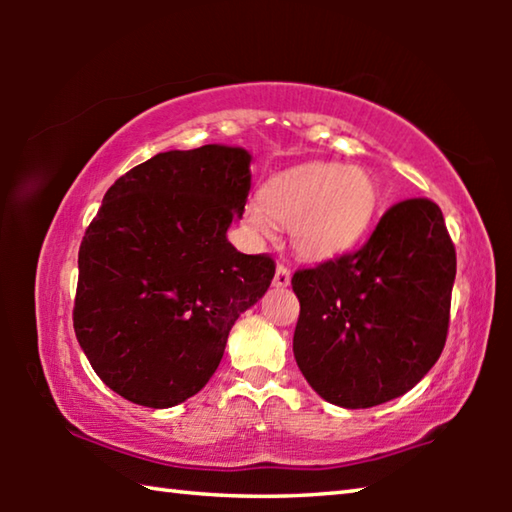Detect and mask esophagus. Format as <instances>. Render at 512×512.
Masks as SVG:
<instances>
[{
	"mask_svg": "<svg viewBox=\"0 0 512 512\" xmlns=\"http://www.w3.org/2000/svg\"><path fill=\"white\" fill-rule=\"evenodd\" d=\"M289 282H291V271H289V266L277 264V268H275V277H273V284H275V287H289Z\"/></svg>",
	"mask_w": 512,
	"mask_h": 512,
	"instance_id": "esophagus-1",
	"label": "esophagus"
}]
</instances>
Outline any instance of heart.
<instances>
[{
    "instance_id": "b5f03b06",
    "label": "heart",
    "mask_w": 512,
    "mask_h": 512,
    "mask_svg": "<svg viewBox=\"0 0 512 512\" xmlns=\"http://www.w3.org/2000/svg\"><path fill=\"white\" fill-rule=\"evenodd\" d=\"M379 205L368 171L339 162H307L277 173L246 210V225L259 239L287 225L289 241L302 259H332L366 235Z\"/></svg>"
}]
</instances>
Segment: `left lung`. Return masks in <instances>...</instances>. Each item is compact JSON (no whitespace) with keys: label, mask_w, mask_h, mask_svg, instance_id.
Listing matches in <instances>:
<instances>
[{"label":"left lung","mask_w":512,"mask_h":512,"mask_svg":"<svg viewBox=\"0 0 512 512\" xmlns=\"http://www.w3.org/2000/svg\"><path fill=\"white\" fill-rule=\"evenodd\" d=\"M454 277V241L429 198L388 207L352 253L298 268L293 354L309 386L343 409L411 391L445 348Z\"/></svg>","instance_id":"obj_1"}]
</instances>
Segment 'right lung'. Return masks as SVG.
<instances>
[{
	"label": "right lung",
	"instance_id": "right-lung-1",
	"mask_svg": "<svg viewBox=\"0 0 512 512\" xmlns=\"http://www.w3.org/2000/svg\"><path fill=\"white\" fill-rule=\"evenodd\" d=\"M250 155L167 151L115 180L79 250L74 332L103 384L169 409L219 368L239 314L264 296L271 255L230 244L250 192Z\"/></svg>",
	"mask_w": 512,
	"mask_h": 512
}]
</instances>
